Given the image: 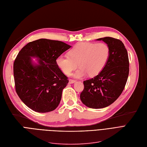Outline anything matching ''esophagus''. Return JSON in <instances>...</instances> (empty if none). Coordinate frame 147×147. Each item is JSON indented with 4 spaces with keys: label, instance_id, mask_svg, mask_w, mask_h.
<instances>
[{
    "label": "esophagus",
    "instance_id": "34e87169",
    "mask_svg": "<svg viewBox=\"0 0 147 147\" xmlns=\"http://www.w3.org/2000/svg\"><path fill=\"white\" fill-rule=\"evenodd\" d=\"M76 82V81L75 80H73V79H69V84H74V83H75Z\"/></svg>",
    "mask_w": 147,
    "mask_h": 147
}]
</instances>
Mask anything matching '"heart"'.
Returning a JSON list of instances; mask_svg holds the SVG:
<instances>
[{
	"label": "heart",
	"mask_w": 147,
	"mask_h": 147,
	"mask_svg": "<svg viewBox=\"0 0 147 147\" xmlns=\"http://www.w3.org/2000/svg\"><path fill=\"white\" fill-rule=\"evenodd\" d=\"M110 48L106 43L80 42L69 52V56L57 57L58 67L65 74H69L78 67L80 68L71 76L76 78H83L88 74L94 76L104 69L110 57Z\"/></svg>",
	"instance_id": "1"
}]
</instances>
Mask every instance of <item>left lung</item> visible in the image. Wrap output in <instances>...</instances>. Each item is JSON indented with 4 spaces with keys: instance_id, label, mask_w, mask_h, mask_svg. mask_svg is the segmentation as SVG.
Listing matches in <instances>:
<instances>
[{
    "instance_id": "1",
    "label": "left lung",
    "mask_w": 147,
    "mask_h": 147,
    "mask_svg": "<svg viewBox=\"0 0 147 147\" xmlns=\"http://www.w3.org/2000/svg\"><path fill=\"white\" fill-rule=\"evenodd\" d=\"M96 40L104 41L109 47L110 57L99 74L84 81L80 97L86 107L99 109L112 104L122 93L128 77L129 60L121 40L110 37Z\"/></svg>"
}]
</instances>
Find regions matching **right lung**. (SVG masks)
Listing matches in <instances>:
<instances>
[{"mask_svg": "<svg viewBox=\"0 0 147 147\" xmlns=\"http://www.w3.org/2000/svg\"><path fill=\"white\" fill-rule=\"evenodd\" d=\"M71 47L61 41L40 39L28 43L18 53L13 65L16 91L31 110L47 113L58 107L68 80L56 59ZM32 58L37 59L36 63Z\"/></svg>", "mask_w": 147, "mask_h": 147, "instance_id": "right-lung-1", "label": "right lung"}]
</instances>
